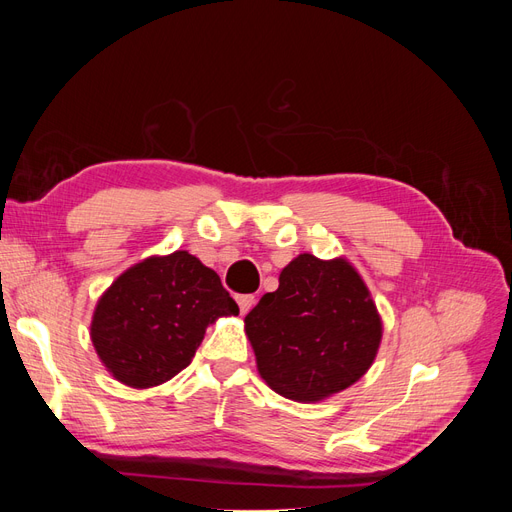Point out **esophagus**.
<instances>
[{"label": "esophagus", "mask_w": 512, "mask_h": 512, "mask_svg": "<svg viewBox=\"0 0 512 512\" xmlns=\"http://www.w3.org/2000/svg\"><path fill=\"white\" fill-rule=\"evenodd\" d=\"M237 303H239L241 314H247V312H250V309H252V305L256 303V297H254V294H239Z\"/></svg>", "instance_id": "1"}]
</instances>
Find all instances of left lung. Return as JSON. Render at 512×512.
Instances as JSON below:
<instances>
[{
    "label": "left lung",
    "mask_w": 512,
    "mask_h": 512,
    "mask_svg": "<svg viewBox=\"0 0 512 512\" xmlns=\"http://www.w3.org/2000/svg\"><path fill=\"white\" fill-rule=\"evenodd\" d=\"M256 367L275 393L314 404L348 389L374 363L382 320L346 258L299 254L245 316Z\"/></svg>",
    "instance_id": "1"
}]
</instances>
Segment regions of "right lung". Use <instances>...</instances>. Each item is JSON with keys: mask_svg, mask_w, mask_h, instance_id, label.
<instances>
[{"mask_svg": "<svg viewBox=\"0 0 512 512\" xmlns=\"http://www.w3.org/2000/svg\"><path fill=\"white\" fill-rule=\"evenodd\" d=\"M220 275L185 250L123 271L91 318V342L113 378L158 386L188 367L211 322L237 316Z\"/></svg>", "mask_w": 512, "mask_h": 512, "instance_id": "1", "label": "right lung"}]
</instances>
